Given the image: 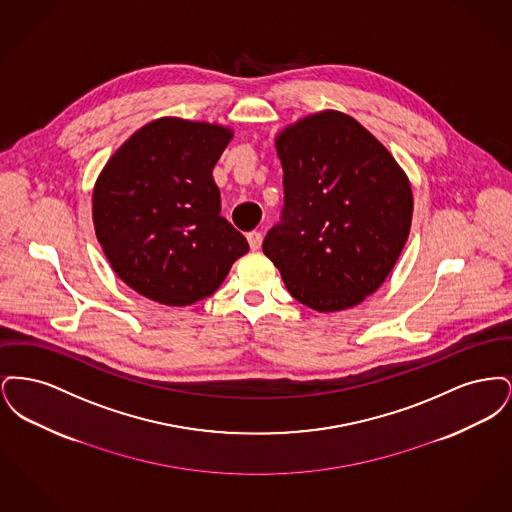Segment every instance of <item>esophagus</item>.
Wrapping results in <instances>:
<instances>
[{
  "mask_svg": "<svg viewBox=\"0 0 512 512\" xmlns=\"http://www.w3.org/2000/svg\"><path fill=\"white\" fill-rule=\"evenodd\" d=\"M247 244L249 247L255 251V249H259L261 244H263V234L261 232H249L247 234Z\"/></svg>",
  "mask_w": 512,
  "mask_h": 512,
  "instance_id": "34e87169",
  "label": "esophagus"
}]
</instances>
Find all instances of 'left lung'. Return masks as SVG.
<instances>
[{
	"label": "left lung",
	"mask_w": 512,
	"mask_h": 512,
	"mask_svg": "<svg viewBox=\"0 0 512 512\" xmlns=\"http://www.w3.org/2000/svg\"><path fill=\"white\" fill-rule=\"evenodd\" d=\"M284 215L263 242L299 303L336 313L363 303L395 267L413 220L411 182L353 117L326 109L276 134Z\"/></svg>",
	"instance_id": "1"
}]
</instances>
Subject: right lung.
Masks as SVG:
<instances>
[{"label": "right lung", "instance_id": "add662e5", "mask_svg": "<svg viewBox=\"0 0 512 512\" xmlns=\"http://www.w3.org/2000/svg\"><path fill=\"white\" fill-rule=\"evenodd\" d=\"M234 132L217 122L161 117L122 144L99 172L92 219L115 274L134 292L186 307L219 290L249 251L220 217L213 169Z\"/></svg>", "mask_w": 512, "mask_h": 512}]
</instances>
